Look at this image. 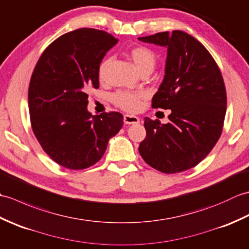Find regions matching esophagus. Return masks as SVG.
Returning a JSON list of instances; mask_svg holds the SVG:
<instances>
[{"label":"esophagus","instance_id":"34e87169","mask_svg":"<svg viewBox=\"0 0 249 249\" xmlns=\"http://www.w3.org/2000/svg\"><path fill=\"white\" fill-rule=\"evenodd\" d=\"M124 123L125 124H138L140 123V118L136 115L131 114H125L124 115Z\"/></svg>","mask_w":249,"mask_h":249}]
</instances>
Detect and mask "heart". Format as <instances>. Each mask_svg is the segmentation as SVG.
I'll return each instance as SVG.
<instances>
[{"mask_svg":"<svg viewBox=\"0 0 249 249\" xmlns=\"http://www.w3.org/2000/svg\"><path fill=\"white\" fill-rule=\"evenodd\" d=\"M128 57L134 63L135 67L140 73L151 72L156 65V55L151 49L143 46L135 47L128 52ZM109 59H104L98 66V78L104 80L108 70ZM143 97L141 92H119L114 96L115 104L126 111H137L140 107V100Z\"/></svg>","mask_w":249,"mask_h":249,"instance_id":"heart-1","label":"heart"}]
</instances>
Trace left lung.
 Instances as JSON below:
<instances>
[{"instance_id":"1","label":"left lung","mask_w":249,"mask_h":249,"mask_svg":"<svg viewBox=\"0 0 249 249\" xmlns=\"http://www.w3.org/2000/svg\"><path fill=\"white\" fill-rule=\"evenodd\" d=\"M138 39L167 48L165 77L152 107L171 110L167 124L144 118L146 137L139 153L160 172L188 170L208 156L221 135L227 109L223 76L205 47L183 31Z\"/></svg>"}]
</instances>
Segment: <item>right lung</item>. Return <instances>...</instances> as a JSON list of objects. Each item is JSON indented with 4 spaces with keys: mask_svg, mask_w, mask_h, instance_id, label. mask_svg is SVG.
Here are the masks:
<instances>
[{
    "mask_svg": "<svg viewBox=\"0 0 249 249\" xmlns=\"http://www.w3.org/2000/svg\"><path fill=\"white\" fill-rule=\"evenodd\" d=\"M116 44L107 32L75 30L47 47L32 73V129L51 160L67 169L96 163L123 126L119 112L93 115L88 110V91L99 88L98 66Z\"/></svg>",
    "mask_w": 249,
    "mask_h": 249,
    "instance_id": "1",
    "label": "right lung"
}]
</instances>
